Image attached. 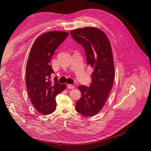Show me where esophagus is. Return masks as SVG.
I'll return each instance as SVG.
<instances>
[{
  "instance_id": "34e87169",
  "label": "esophagus",
  "mask_w": 151,
  "mask_h": 151,
  "mask_svg": "<svg viewBox=\"0 0 151 151\" xmlns=\"http://www.w3.org/2000/svg\"><path fill=\"white\" fill-rule=\"evenodd\" d=\"M68 87L69 89H73L75 87H74V85H72V84H68Z\"/></svg>"
}]
</instances>
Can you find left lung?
Returning <instances> with one entry per match:
<instances>
[{
  "mask_svg": "<svg viewBox=\"0 0 151 151\" xmlns=\"http://www.w3.org/2000/svg\"><path fill=\"white\" fill-rule=\"evenodd\" d=\"M70 33L83 47L87 64L94 68L90 87H78L82 96L76 110L85 116H93L103 107L113 86L115 68L111 43L104 32L94 27L79 28Z\"/></svg>",
  "mask_w": 151,
  "mask_h": 151,
  "instance_id": "left-lung-1",
  "label": "left lung"
}]
</instances>
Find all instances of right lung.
Instances as JSON below:
<instances>
[{"instance_id":"obj_1","label":"right lung","mask_w":151,"mask_h":151,"mask_svg":"<svg viewBox=\"0 0 151 151\" xmlns=\"http://www.w3.org/2000/svg\"><path fill=\"white\" fill-rule=\"evenodd\" d=\"M69 33L52 31L40 35L30 49L26 68V84L30 101L41 114L49 115L56 109L57 95L66 90L65 84L51 82L54 71L50 64L56 48Z\"/></svg>"}]
</instances>
